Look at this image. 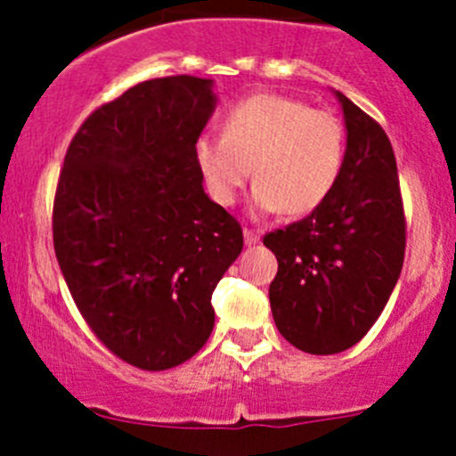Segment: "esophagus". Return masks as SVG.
<instances>
[{
	"label": "esophagus",
	"mask_w": 456,
	"mask_h": 456,
	"mask_svg": "<svg viewBox=\"0 0 456 456\" xmlns=\"http://www.w3.org/2000/svg\"><path fill=\"white\" fill-rule=\"evenodd\" d=\"M257 242H260V233L254 232V229H245V245L254 247Z\"/></svg>",
	"instance_id": "1"
}]
</instances>
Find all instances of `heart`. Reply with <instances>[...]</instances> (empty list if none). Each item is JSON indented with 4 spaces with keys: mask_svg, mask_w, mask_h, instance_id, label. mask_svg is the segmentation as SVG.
Listing matches in <instances>:
<instances>
[{
    "mask_svg": "<svg viewBox=\"0 0 456 456\" xmlns=\"http://www.w3.org/2000/svg\"><path fill=\"white\" fill-rule=\"evenodd\" d=\"M194 159L207 194L232 207L254 167L256 214L305 216L333 191L344 165V127L333 114L291 96L262 94L238 101L223 134H200Z\"/></svg>",
    "mask_w": 456,
    "mask_h": 456,
    "instance_id": "1",
    "label": "heart"
}]
</instances>
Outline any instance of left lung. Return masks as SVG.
I'll list each match as a JSON object with an SVG mask.
<instances>
[{
    "label": "left lung",
    "mask_w": 456,
    "mask_h": 456,
    "mask_svg": "<svg viewBox=\"0 0 456 456\" xmlns=\"http://www.w3.org/2000/svg\"><path fill=\"white\" fill-rule=\"evenodd\" d=\"M346 151L333 191L305 220L265 236L278 257L271 314L287 342L311 355L355 346L384 311L403 265L406 223L388 136L333 90Z\"/></svg>",
    "instance_id": "left-lung-1"
}]
</instances>
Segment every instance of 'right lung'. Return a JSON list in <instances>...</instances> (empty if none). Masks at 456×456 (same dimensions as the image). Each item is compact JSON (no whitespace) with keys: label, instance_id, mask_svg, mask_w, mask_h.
<instances>
[{"label":"right lung","instance_id":"1","mask_svg":"<svg viewBox=\"0 0 456 456\" xmlns=\"http://www.w3.org/2000/svg\"><path fill=\"white\" fill-rule=\"evenodd\" d=\"M216 103L211 79L142 81L94 110L63 160L54 254L87 326L136 369H172L205 346L211 293L242 251L194 159Z\"/></svg>","mask_w":456,"mask_h":456}]
</instances>
